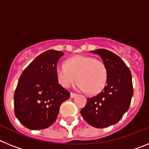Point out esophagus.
<instances>
[{
    "label": "esophagus",
    "mask_w": 149,
    "mask_h": 149,
    "mask_svg": "<svg viewBox=\"0 0 149 149\" xmlns=\"http://www.w3.org/2000/svg\"><path fill=\"white\" fill-rule=\"evenodd\" d=\"M77 95V94H75V93H71L70 94V97L72 98H75L76 96Z\"/></svg>",
    "instance_id": "obj_1"
}]
</instances>
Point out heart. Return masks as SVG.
I'll return each mask as SVG.
<instances>
[{
	"instance_id": "obj_1",
	"label": "heart",
	"mask_w": 149,
	"mask_h": 149,
	"mask_svg": "<svg viewBox=\"0 0 149 149\" xmlns=\"http://www.w3.org/2000/svg\"><path fill=\"white\" fill-rule=\"evenodd\" d=\"M55 76L59 84L64 88L70 87L77 77V86L80 90L96 95L106 86L108 71L103 61L90 56L77 55L56 65Z\"/></svg>"
}]
</instances>
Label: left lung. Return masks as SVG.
Masks as SVG:
<instances>
[{
  "label": "left lung",
  "instance_id": "obj_1",
  "mask_svg": "<svg viewBox=\"0 0 149 149\" xmlns=\"http://www.w3.org/2000/svg\"><path fill=\"white\" fill-rule=\"evenodd\" d=\"M90 52L101 56L107 68L108 78L102 92L87 98L81 113L91 126L103 128L116 124L128 110L134 94L132 76L123 60L111 51L98 49Z\"/></svg>",
  "mask_w": 149,
  "mask_h": 149
}]
</instances>
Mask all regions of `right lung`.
<instances>
[{"label":"right lung","instance_id":"add662e5","mask_svg":"<svg viewBox=\"0 0 149 149\" xmlns=\"http://www.w3.org/2000/svg\"><path fill=\"white\" fill-rule=\"evenodd\" d=\"M62 51L48 50L36 56L19 77L14 95L15 115L31 130H41L55 122L60 106L70 97L56 81L55 68Z\"/></svg>","mask_w":149,"mask_h":149}]
</instances>
